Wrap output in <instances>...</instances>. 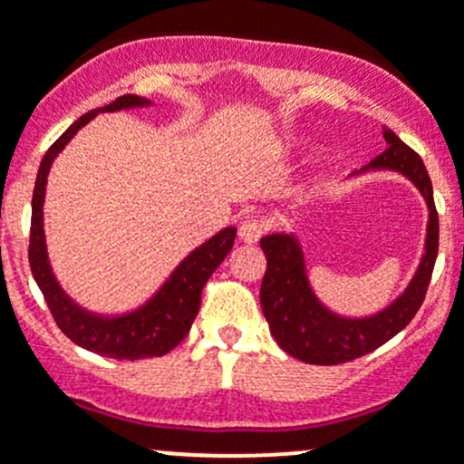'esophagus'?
<instances>
[{"instance_id":"obj_1","label":"esophagus","mask_w":464,"mask_h":464,"mask_svg":"<svg viewBox=\"0 0 464 464\" xmlns=\"http://www.w3.org/2000/svg\"><path fill=\"white\" fill-rule=\"evenodd\" d=\"M266 231V224L262 222V219H245V222L240 224V240L246 242V245H254V242H258L262 236H265Z\"/></svg>"}]
</instances>
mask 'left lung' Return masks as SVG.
Masks as SVG:
<instances>
[{"label": "left lung", "instance_id": "obj_1", "mask_svg": "<svg viewBox=\"0 0 464 464\" xmlns=\"http://www.w3.org/2000/svg\"><path fill=\"white\" fill-rule=\"evenodd\" d=\"M386 150L372 159L366 170H397L409 177L429 206V227L424 256L409 287L386 310L363 319H345L334 314L316 298L307 280L305 260L296 237L285 233H271L260 240L266 256V271L260 285V305L269 330L280 348L292 357L316 366L353 362L372 353L379 345L404 330L418 314L429 280H431L435 258H438V210L433 202V186L422 159L415 150L401 141L392 130L383 128Z\"/></svg>", "mask_w": 464, "mask_h": 464}]
</instances>
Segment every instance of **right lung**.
<instances>
[{"mask_svg": "<svg viewBox=\"0 0 464 464\" xmlns=\"http://www.w3.org/2000/svg\"><path fill=\"white\" fill-rule=\"evenodd\" d=\"M143 105H150V101L134 96V93H125V96H119L110 105L98 107V110H92L85 116H81L58 141L46 150L40 170H37L31 204L29 262L33 278H35L40 292L44 294V301L49 305L51 314H53V321L81 348L92 350V353L102 354V357L130 359V362L161 357V354L170 353L175 345L184 341L199 312L206 280L218 269L219 262L227 258L228 251L233 249V242H236V228L233 227L215 233L208 242H204L188 258H184V262L172 271L170 278L163 283V287L145 305L134 312H128V314H92V312L76 305L63 292L53 271H51L49 256H46L44 224H42V204H44L46 177H49L51 163L58 157L60 150L72 141L73 134L82 125H87L96 114Z\"/></svg>", "mask_w": 464, "mask_h": 464, "instance_id": "1", "label": "right lung"}]
</instances>
